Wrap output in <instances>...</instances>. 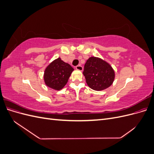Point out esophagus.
Wrapping results in <instances>:
<instances>
[{"label":"esophagus","mask_w":154,"mask_h":154,"mask_svg":"<svg viewBox=\"0 0 154 154\" xmlns=\"http://www.w3.org/2000/svg\"><path fill=\"white\" fill-rule=\"evenodd\" d=\"M76 69L78 70V71H83V67L81 66V65H78V66H77L76 67Z\"/></svg>","instance_id":"obj_1"}]
</instances>
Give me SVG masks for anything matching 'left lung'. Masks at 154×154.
<instances>
[{"mask_svg": "<svg viewBox=\"0 0 154 154\" xmlns=\"http://www.w3.org/2000/svg\"><path fill=\"white\" fill-rule=\"evenodd\" d=\"M88 86L100 91L109 87L114 80L115 72L110 65L100 58H88L83 72Z\"/></svg>", "mask_w": 154, "mask_h": 154, "instance_id": "8db88e82", "label": "left lung"}]
</instances>
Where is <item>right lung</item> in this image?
Returning a JSON list of instances; mask_svg holds the SVG:
<instances>
[{
    "label": "right lung",
    "mask_w": 154,
    "mask_h": 154,
    "mask_svg": "<svg viewBox=\"0 0 154 154\" xmlns=\"http://www.w3.org/2000/svg\"><path fill=\"white\" fill-rule=\"evenodd\" d=\"M74 69L60 58L56 59L45 68L44 78L45 85L60 91L67 84Z\"/></svg>",
    "instance_id": "add662e5"
}]
</instances>
